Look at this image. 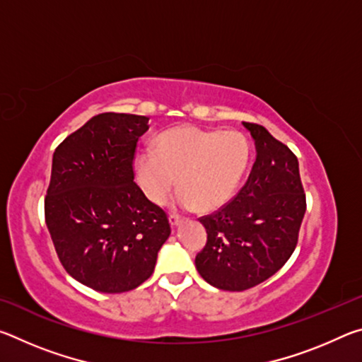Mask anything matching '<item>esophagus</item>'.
<instances>
[{"label": "esophagus", "mask_w": 362, "mask_h": 362, "mask_svg": "<svg viewBox=\"0 0 362 362\" xmlns=\"http://www.w3.org/2000/svg\"><path fill=\"white\" fill-rule=\"evenodd\" d=\"M180 222H182V218L179 216H174V214H173V216H169V223H170V226H173V228L179 226Z\"/></svg>", "instance_id": "34e87169"}]
</instances>
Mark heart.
<instances>
[{"label": "heart", "mask_w": 362, "mask_h": 362, "mask_svg": "<svg viewBox=\"0 0 362 362\" xmlns=\"http://www.w3.org/2000/svg\"><path fill=\"white\" fill-rule=\"evenodd\" d=\"M250 158L252 145L240 131L177 126L156 136L155 153H139L134 168L151 203H166L179 177V204L211 212L235 196Z\"/></svg>", "instance_id": "1"}]
</instances>
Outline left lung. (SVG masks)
<instances>
[{
    "label": "left lung",
    "instance_id": "left-lung-1",
    "mask_svg": "<svg viewBox=\"0 0 362 362\" xmlns=\"http://www.w3.org/2000/svg\"><path fill=\"white\" fill-rule=\"evenodd\" d=\"M243 126L255 163L236 198L199 220L207 243L194 259L201 278L222 291H246L273 276L297 246L306 209L296 155L263 126Z\"/></svg>",
    "mask_w": 362,
    "mask_h": 362
}]
</instances>
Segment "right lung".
Wrapping results in <instances>:
<instances>
[{"label": "right lung", "instance_id": "add662e5", "mask_svg": "<svg viewBox=\"0 0 362 362\" xmlns=\"http://www.w3.org/2000/svg\"><path fill=\"white\" fill-rule=\"evenodd\" d=\"M148 119L93 116L52 156L45 214L54 247L71 278L103 293L148 279L170 235L166 214L134 182V153Z\"/></svg>", "mask_w": 362, "mask_h": 362}]
</instances>
